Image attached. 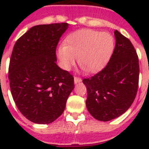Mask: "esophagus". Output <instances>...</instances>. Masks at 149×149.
I'll list each match as a JSON object with an SVG mask.
<instances>
[{
    "instance_id": "esophagus-1",
    "label": "esophagus",
    "mask_w": 149,
    "mask_h": 149,
    "mask_svg": "<svg viewBox=\"0 0 149 149\" xmlns=\"http://www.w3.org/2000/svg\"><path fill=\"white\" fill-rule=\"evenodd\" d=\"M81 81H82V79H80V78H79V77H74V84H78V83H80Z\"/></svg>"
}]
</instances>
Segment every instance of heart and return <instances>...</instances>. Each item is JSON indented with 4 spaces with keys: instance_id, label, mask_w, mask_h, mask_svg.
<instances>
[{
    "instance_id": "heart-1",
    "label": "heart",
    "mask_w": 149,
    "mask_h": 149,
    "mask_svg": "<svg viewBox=\"0 0 149 149\" xmlns=\"http://www.w3.org/2000/svg\"><path fill=\"white\" fill-rule=\"evenodd\" d=\"M114 49V38L108 32L82 29L66 37L64 45L58 49L63 69L69 70L76 63L89 72L101 70L111 58Z\"/></svg>"
}]
</instances>
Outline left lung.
Listing matches in <instances>:
<instances>
[{"label": "left lung", "instance_id": "1", "mask_svg": "<svg viewBox=\"0 0 149 149\" xmlns=\"http://www.w3.org/2000/svg\"><path fill=\"white\" fill-rule=\"evenodd\" d=\"M116 44L106 67L93 77L84 79L87 90L86 108L93 118L108 121L127 111L136 97L139 64L131 41L114 31Z\"/></svg>", "mask_w": 149, "mask_h": 149}]
</instances>
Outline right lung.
I'll use <instances>...</instances> for the list:
<instances>
[{"mask_svg": "<svg viewBox=\"0 0 149 149\" xmlns=\"http://www.w3.org/2000/svg\"><path fill=\"white\" fill-rule=\"evenodd\" d=\"M69 24H39L15 43L8 78L13 99L23 115L36 124H50L63 113L74 89L70 72L56 64V46Z\"/></svg>", "mask_w": 149, "mask_h": 149, "instance_id": "right-lung-1", "label": "right lung"}]
</instances>
